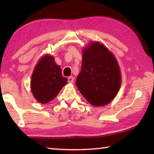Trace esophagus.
<instances>
[{
    "instance_id": "esophagus-1",
    "label": "esophagus",
    "mask_w": 154,
    "mask_h": 154,
    "mask_svg": "<svg viewBox=\"0 0 154 154\" xmlns=\"http://www.w3.org/2000/svg\"><path fill=\"white\" fill-rule=\"evenodd\" d=\"M68 82H69V83H72L74 82V78L72 76L69 77H68Z\"/></svg>"
}]
</instances>
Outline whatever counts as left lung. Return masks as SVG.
Segmentation results:
<instances>
[{
	"label": "left lung",
	"mask_w": 154,
	"mask_h": 154,
	"mask_svg": "<svg viewBox=\"0 0 154 154\" xmlns=\"http://www.w3.org/2000/svg\"><path fill=\"white\" fill-rule=\"evenodd\" d=\"M121 82L118 60L104 44L92 41L83 48L76 85L88 102L95 106L110 103L118 93Z\"/></svg>",
	"instance_id": "8db88e82"
}]
</instances>
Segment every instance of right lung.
<instances>
[{
  "instance_id": "right-lung-1",
  "label": "right lung",
  "mask_w": 154,
  "mask_h": 154,
  "mask_svg": "<svg viewBox=\"0 0 154 154\" xmlns=\"http://www.w3.org/2000/svg\"><path fill=\"white\" fill-rule=\"evenodd\" d=\"M68 79L62 77L61 68L49 54L41 57L34 69L30 89L34 97L41 104H46L56 97L66 84Z\"/></svg>"
}]
</instances>
